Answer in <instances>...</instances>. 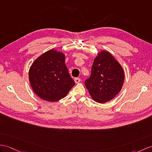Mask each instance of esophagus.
I'll use <instances>...</instances> for the list:
<instances>
[{
    "label": "esophagus",
    "mask_w": 152,
    "mask_h": 152,
    "mask_svg": "<svg viewBox=\"0 0 152 152\" xmlns=\"http://www.w3.org/2000/svg\"><path fill=\"white\" fill-rule=\"evenodd\" d=\"M74 80H75V83H79L80 82V78H75V79H74Z\"/></svg>",
    "instance_id": "34e87169"
}]
</instances>
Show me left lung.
I'll return each mask as SVG.
<instances>
[{"instance_id": "8db88e82", "label": "left lung", "mask_w": 152, "mask_h": 152, "mask_svg": "<svg viewBox=\"0 0 152 152\" xmlns=\"http://www.w3.org/2000/svg\"><path fill=\"white\" fill-rule=\"evenodd\" d=\"M121 64L109 52L102 51L95 57L91 75L85 86L95 101L104 103L114 98L124 83V73Z\"/></svg>"}]
</instances>
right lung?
Segmentation results:
<instances>
[{"instance_id": "right-lung-1", "label": "right lung", "mask_w": 152, "mask_h": 152, "mask_svg": "<svg viewBox=\"0 0 152 152\" xmlns=\"http://www.w3.org/2000/svg\"><path fill=\"white\" fill-rule=\"evenodd\" d=\"M31 88L40 98L50 102L66 97L75 85L65 64V55L50 50L33 62L29 71Z\"/></svg>"}]
</instances>
